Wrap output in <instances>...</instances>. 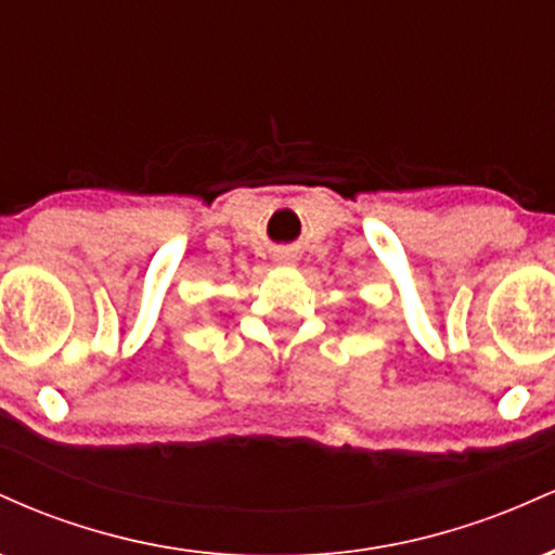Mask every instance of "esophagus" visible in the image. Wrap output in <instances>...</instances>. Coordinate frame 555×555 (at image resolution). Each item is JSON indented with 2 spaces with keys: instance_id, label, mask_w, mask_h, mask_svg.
<instances>
[{
  "instance_id": "obj_1",
  "label": "esophagus",
  "mask_w": 555,
  "mask_h": 555,
  "mask_svg": "<svg viewBox=\"0 0 555 555\" xmlns=\"http://www.w3.org/2000/svg\"><path fill=\"white\" fill-rule=\"evenodd\" d=\"M276 260H279V263H289L292 253H289V250H282V253H279V256H276Z\"/></svg>"
}]
</instances>
